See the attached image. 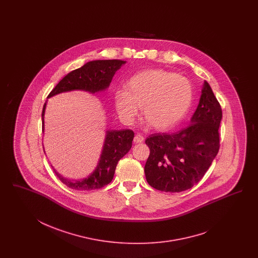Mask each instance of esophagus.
Instances as JSON below:
<instances>
[{"label": "esophagus", "instance_id": "34e87169", "mask_svg": "<svg viewBox=\"0 0 258 258\" xmlns=\"http://www.w3.org/2000/svg\"><path fill=\"white\" fill-rule=\"evenodd\" d=\"M144 136L142 135V134H140V133H137L135 136H134V139H133V141H134V143H136V144H138V143H143L144 142Z\"/></svg>", "mask_w": 258, "mask_h": 258}]
</instances>
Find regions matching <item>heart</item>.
Wrapping results in <instances>:
<instances>
[{"label": "heart", "mask_w": 258, "mask_h": 258, "mask_svg": "<svg viewBox=\"0 0 258 258\" xmlns=\"http://www.w3.org/2000/svg\"><path fill=\"white\" fill-rule=\"evenodd\" d=\"M192 98V85L187 78L151 69L133 76L126 83V91H117L114 106L125 124L133 123L142 107L149 125L157 131H166L185 116Z\"/></svg>", "instance_id": "b5f03b06"}]
</instances>
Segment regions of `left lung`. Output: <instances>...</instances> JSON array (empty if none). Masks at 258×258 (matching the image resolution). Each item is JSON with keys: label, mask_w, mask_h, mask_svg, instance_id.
Instances as JSON below:
<instances>
[{"label": "left lung", "mask_w": 258, "mask_h": 258, "mask_svg": "<svg viewBox=\"0 0 258 258\" xmlns=\"http://www.w3.org/2000/svg\"><path fill=\"white\" fill-rule=\"evenodd\" d=\"M222 110L208 82L190 125L179 132L153 133L146 140L150 153L145 165L151 187L164 192L187 190L203 179L219 149Z\"/></svg>", "instance_id": "8db88e82"}]
</instances>
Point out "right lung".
Instances as JSON below:
<instances>
[{
  "label": "right lung",
  "mask_w": 258,
  "mask_h": 258,
  "mask_svg": "<svg viewBox=\"0 0 258 258\" xmlns=\"http://www.w3.org/2000/svg\"><path fill=\"white\" fill-rule=\"evenodd\" d=\"M124 60L119 59H106V60H93L84 64L77 70L72 71L67 76L57 83V85L51 91L47 98L55 94L70 92L75 90H81L90 92L92 94L106 90L109 87L115 72L125 64ZM46 103L43 106L42 118V132L44 128V111ZM134 133L132 130L108 131L105 138L101 156L94 171L85 179L71 180L63 178L55 171L57 178L65 185L75 190H94L100 189L109 184L113 179V175L118 164V161L125 156L133 146Z\"/></svg>",
  "instance_id": "1"
}]
</instances>
